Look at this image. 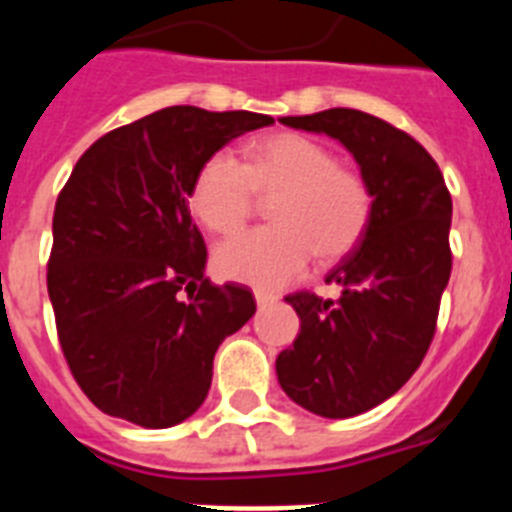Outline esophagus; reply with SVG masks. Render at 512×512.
<instances>
[{"instance_id":"obj_1","label":"esophagus","mask_w":512,"mask_h":512,"mask_svg":"<svg viewBox=\"0 0 512 512\" xmlns=\"http://www.w3.org/2000/svg\"><path fill=\"white\" fill-rule=\"evenodd\" d=\"M253 297H256V305H259V307H266V305H271V302L277 300V295L264 292V289H256V292H253Z\"/></svg>"}]
</instances>
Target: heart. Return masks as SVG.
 Listing matches in <instances>:
<instances>
[{"instance_id":"b5f03b06","label":"heart","mask_w":512,"mask_h":512,"mask_svg":"<svg viewBox=\"0 0 512 512\" xmlns=\"http://www.w3.org/2000/svg\"><path fill=\"white\" fill-rule=\"evenodd\" d=\"M261 200L269 228L230 235L215 248L220 277L274 289L307 269L310 256L336 264L354 253L372 225L374 192L364 174L338 164L325 143L300 133L256 140L238 161L215 151L189 187V207L215 233L238 230Z\"/></svg>"}]
</instances>
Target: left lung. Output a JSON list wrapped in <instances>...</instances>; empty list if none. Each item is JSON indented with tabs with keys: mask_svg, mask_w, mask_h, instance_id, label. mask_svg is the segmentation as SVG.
I'll list each match as a JSON object with an SVG mask.
<instances>
[{
	"mask_svg": "<svg viewBox=\"0 0 512 512\" xmlns=\"http://www.w3.org/2000/svg\"><path fill=\"white\" fill-rule=\"evenodd\" d=\"M282 122L341 140L374 192L364 241L325 277L341 297H284L300 333L277 356L279 384L297 405L351 418L395 395L428 354L451 277V194L431 153L382 117L333 107Z\"/></svg>",
	"mask_w": 512,
	"mask_h": 512,
	"instance_id": "1",
	"label": "left lung"
}]
</instances>
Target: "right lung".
<instances>
[{
    "label": "right lung",
    "instance_id": "obj_1",
    "mask_svg": "<svg viewBox=\"0 0 512 512\" xmlns=\"http://www.w3.org/2000/svg\"><path fill=\"white\" fill-rule=\"evenodd\" d=\"M271 122L176 104L110 130L76 161L53 212L48 295L63 359L102 413L169 428L205 402L217 346L256 300L205 277L189 187L207 156Z\"/></svg>",
    "mask_w": 512,
    "mask_h": 512
}]
</instances>
